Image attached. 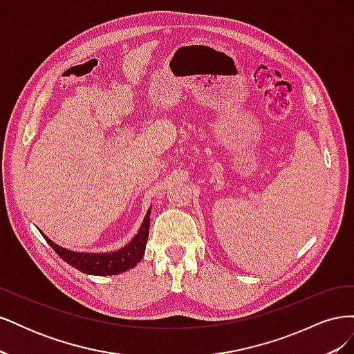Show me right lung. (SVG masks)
<instances>
[{
  "label": "right lung",
  "instance_id": "add662e5",
  "mask_svg": "<svg viewBox=\"0 0 354 354\" xmlns=\"http://www.w3.org/2000/svg\"><path fill=\"white\" fill-rule=\"evenodd\" d=\"M151 211H152V207L147 209L142 226L138 229L136 236L131 239V242L127 243L124 248L113 252H104V254L103 252L102 254L75 252L66 248H62V246L56 245L47 236L44 238L63 261H66L68 264H71L72 267H75V269H78L82 273L97 274V276L120 274L122 272L133 269V267L142 260L146 250V243H147L149 226H151Z\"/></svg>",
  "mask_w": 354,
  "mask_h": 354
}]
</instances>
